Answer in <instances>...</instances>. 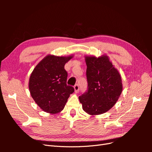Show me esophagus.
Listing matches in <instances>:
<instances>
[{
    "instance_id": "34e87169",
    "label": "esophagus",
    "mask_w": 152,
    "mask_h": 152,
    "mask_svg": "<svg viewBox=\"0 0 152 152\" xmlns=\"http://www.w3.org/2000/svg\"><path fill=\"white\" fill-rule=\"evenodd\" d=\"M74 89H75V92L76 93H77L78 92H79V86L78 84H76L75 86H74Z\"/></svg>"
}]
</instances>
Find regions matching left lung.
Listing matches in <instances>:
<instances>
[{"label":"left lung","mask_w":152,"mask_h":152,"mask_svg":"<svg viewBox=\"0 0 152 152\" xmlns=\"http://www.w3.org/2000/svg\"><path fill=\"white\" fill-rule=\"evenodd\" d=\"M88 90L79 97L84 111L91 115L108 112L122 93L121 76L109 57L85 56Z\"/></svg>","instance_id":"left-lung-1"}]
</instances>
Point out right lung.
Wrapping results in <instances>:
<instances>
[{"label":"right lung","instance_id":"right-lung-1","mask_svg":"<svg viewBox=\"0 0 152 152\" xmlns=\"http://www.w3.org/2000/svg\"><path fill=\"white\" fill-rule=\"evenodd\" d=\"M73 57L49 54L36 65L31 72L28 88L32 98L43 111L50 114L61 112L68 98L74 92L66 84L65 65Z\"/></svg>","mask_w":152,"mask_h":152}]
</instances>
